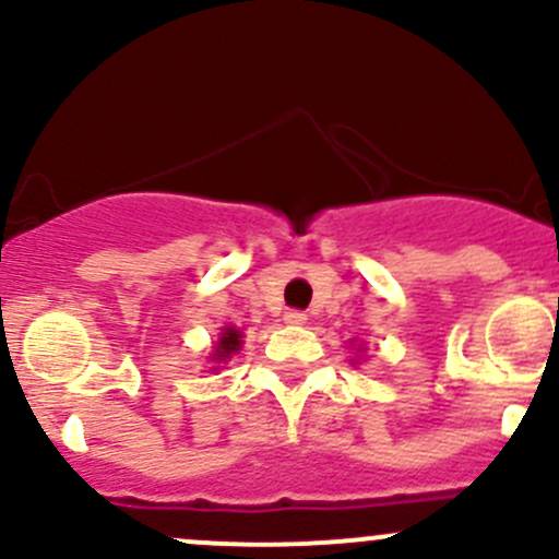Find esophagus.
<instances>
[{
    "label": "esophagus",
    "instance_id": "1",
    "mask_svg": "<svg viewBox=\"0 0 559 559\" xmlns=\"http://www.w3.org/2000/svg\"><path fill=\"white\" fill-rule=\"evenodd\" d=\"M284 319H286V324H306L308 316L302 311H286Z\"/></svg>",
    "mask_w": 559,
    "mask_h": 559
}]
</instances>
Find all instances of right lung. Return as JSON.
Instances as JSON below:
<instances>
[{
	"label": "right lung",
	"instance_id": "add662e5",
	"mask_svg": "<svg viewBox=\"0 0 559 559\" xmlns=\"http://www.w3.org/2000/svg\"><path fill=\"white\" fill-rule=\"evenodd\" d=\"M240 330H235V326H224L222 330V335H218V341H216V346H213V362H227L229 357H233V354H238L240 352Z\"/></svg>",
	"mask_w": 559,
	"mask_h": 559
}]
</instances>
